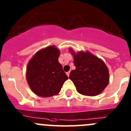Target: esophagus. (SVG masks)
<instances>
[{"label": "esophagus", "mask_w": 131, "mask_h": 131, "mask_svg": "<svg viewBox=\"0 0 131 131\" xmlns=\"http://www.w3.org/2000/svg\"><path fill=\"white\" fill-rule=\"evenodd\" d=\"M66 74H67V76H69V74H70V71H68V72H66Z\"/></svg>", "instance_id": "34e87169"}]
</instances>
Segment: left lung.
<instances>
[{
    "instance_id": "8db88e82",
    "label": "left lung",
    "mask_w": 131,
    "mask_h": 131,
    "mask_svg": "<svg viewBox=\"0 0 131 131\" xmlns=\"http://www.w3.org/2000/svg\"><path fill=\"white\" fill-rule=\"evenodd\" d=\"M74 57L75 69L71 71L69 79L79 93L94 96L100 94L109 83V71L104 62L89 51L75 53L69 48Z\"/></svg>"
}]
</instances>
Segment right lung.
<instances>
[{"instance_id":"obj_1","label":"right lung","mask_w":131,"mask_h":131,"mask_svg":"<svg viewBox=\"0 0 131 131\" xmlns=\"http://www.w3.org/2000/svg\"><path fill=\"white\" fill-rule=\"evenodd\" d=\"M60 50L51 45L40 50L31 57L26 67V80L38 96L47 98L59 94L68 77L59 62Z\"/></svg>"}]
</instances>
